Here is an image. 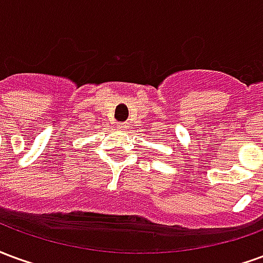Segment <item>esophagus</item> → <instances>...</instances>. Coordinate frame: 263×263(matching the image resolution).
I'll return each instance as SVG.
<instances>
[{
  "instance_id": "34e87169",
  "label": "esophagus",
  "mask_w": 263,
  "mask_h": 263,
  "mask_svg": "<svg viewBox=\"0 0 263 263\" xmlns=\"http://www.w3.org/2000/svg\"><path fill=\"white\" fill-rule=\"evenodd\" d=\"M121 128V129H124V128H126V125L125 124H121V125H118Z\"/></svg>"
}]
</instances>
